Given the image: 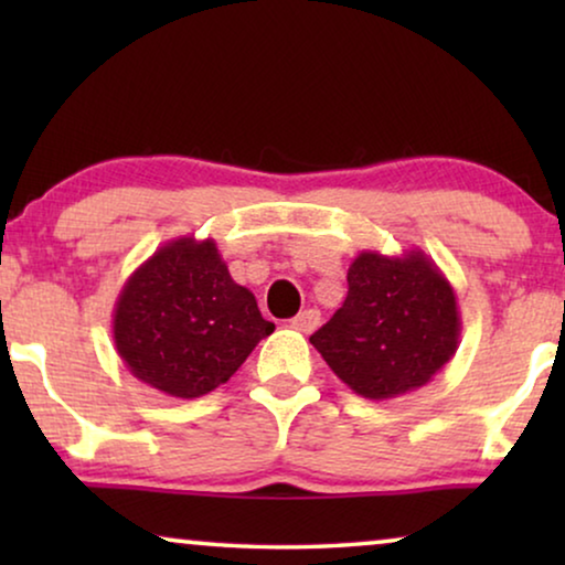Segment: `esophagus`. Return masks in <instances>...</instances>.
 I'll list each match as a JSON object with an SVG mask.
<instances>
[{"instance_id":"1","label":"esophagus","mask_w":565,"mask_h":565,"mask_svg":"<svg viewBox=\"0 0 565 565\" xmlns=\"http://www.w3.org/2000/svg\"><path fill=\"white\" fill-rule=\"evenodd\" d=\"M319 323H321V313L316 311V308H308V311H300L296 319L290 321V327L303 331V334H311V331L319 329Z\"/></svg>"}]
</instances>
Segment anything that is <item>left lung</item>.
I'll list each match as a JSON object with an SVG mask.
<instances>
[{"instance_id": "8db88e82", "label": "left lung", "mask_w": 565, "mask_h": 565, "mask_svg": "<svg viewBox=\"0 0 565 565\" xmlns=\"http://www.w3.org/2000/svg\"><path fill=\"white\" fill-rule=\"evenodd\" d=\"M347 298L311 337L337 377L362 398L422 388L460 342L455 290L422 249L401 257L360 252L347 269Z\"/></svg>"}]
</instances>
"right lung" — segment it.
I'll return each instance as SVG.
<instances>
[{"label": "right lung", "instance_id": "obj_1", "mask_svg": "<svg viewBox=\"0 0 565 565\" xmlns=\"http://www.w3.org/2000/svg\"><path fill=\"white\" fill-rule=\"evenodd\" d=\"M275 323L234 282L213 238L159 246L122 285L113 339L138 381L174 398H200L226 383Z\"/></svg>", "mask_w": 565, "mask_h": 565}]
</instances>
